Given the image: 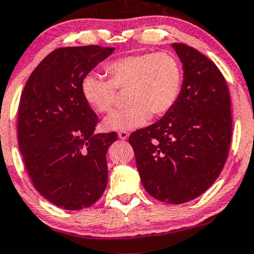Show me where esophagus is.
<instances>
[{
  "label": "esophagus",
  "instance_id": "1",
  "mask_svg": "<svg viewBox=\"0 0 254 254\" xmlns=\"http://www.w3.org/2000/svg\"><path fill=\"white\" fill-rule=\"evenodd\" d=\"M118 138L122 140H125L129 138V132L127 131H121V132H118Z\"/></svg>",
  "mask_w": 254,
  "mask_h": 254
}]
</instances>
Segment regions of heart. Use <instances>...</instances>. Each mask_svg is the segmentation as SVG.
I'll use <instances>...</instances> for the list:
<instances>
[{"mask_svg": "<svg viewBox=\"0 0 254 254\" xmlns=\"http://www.w3.org/2000/svg\"><path fill=\"white\" fill-rule=\"evenodd\" d=\"M109 79L97 72L82 78L81 92L90 108L99 114L114 110L117 90H127L130 105L104 121L111 131H127L143 127L152 114L162 117L177 103L183 86V68L169 53H144L124 56L105 65Z\"/></svg>", "mask_w": 254, "mask_h": 254, "instance_id": "b5f03b06", "label": "heart"}]
</instances>
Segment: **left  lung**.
I'll list each match as a JSON object with an SVG mask.
<instances>
[{
    "label": "left lung",
    "instance_id": "obj_1",
    "mask_svg": "<svg viewBox=\"0 0 254 254\" xmlns=\"http://www.w3.org/2000/svg\"><path fill=\"white\" fill-rule=\"evenodd\" d=\"M172 48L184 71L181 96L157 123L131 133L129 143L147 193L182 204L204 193L223 170L232 116L226 81L216 64L186 44Z\"/></svg>",
    "mask_w": 254,
    "mask_h": 254
}]
</instances>
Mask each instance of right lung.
<instances>
[{"instance_id": "add662e5", "label": "right lung", "mask_w": 254, "mask_h": 254, "mask_svg": "<svg viewBox=\"0 0 254 254\" xmlns=\"http://www.w3.org/2000/svg\"><path fill=\"white\" fill-rule=\"evenodd\" d=\"M115 48H59L28 78L18 108L17 138L35 189L50 203L81 210L107 188L109 146L117 133H95L98 117L81 92L82 78Z\"/></svg>"}]
</instances>
